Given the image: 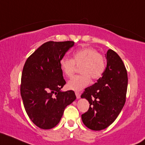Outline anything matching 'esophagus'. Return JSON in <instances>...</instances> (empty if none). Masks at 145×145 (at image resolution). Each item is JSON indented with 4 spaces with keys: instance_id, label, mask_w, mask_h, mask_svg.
<instances>
[{
    "instance_id": "obj_1",
    "label": "esophagus",
    "mask_w": 145,
    "mask_h": 145,
    "mask_svg": "<svg viewBox=\"0 0 145 145\" xmlns=\"http://www.w3.org/2000/svg\"><path fill=\"white\" fill-rule=\"evenodd\" d=\"M75 93H76V98H80V92L76 91Z\"/></svg>"
}]
</instances>
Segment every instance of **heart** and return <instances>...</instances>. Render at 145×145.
Listing matches in <instances>:
<instances>
[{"instance_id": "1", "label": "heart", "mask_w": 145, "mask_h": 145, "mask_svg": "<svg viewBox=\"0 0 145 145\" xmlns=\"http://www.w3.org/2000/svg\"><path fill=\"white\" fill-rule=\"evenodd\" d=\"M79 75L74 76L68 82L70 89L80 91L85 87L91 81L100 78L106 69V61L104 56L93 47H84L73 53L72 59L63 57L60 60V67L64 75L71 77L76 71V66L80 65Z\"/></svg>"}]
</instances>
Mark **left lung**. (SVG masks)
<instances>
[{
	"mask_svg": "<svg viewBox=\"0 0 145 145\" xmlns=\"http://www.w3.org/2000/svg\"><path fill=\"white\" fill-rule=\"evenodd\" d=\"M127 69L120 57L112 49L106 52V67L94 85L87 87L81 98L90 106L82 114L84 125L94 131L104 129L117 118L126 101Z\"/></svg>",
	"mask_w": 145,
	"mask_h": 145,
	"instance_id": "8db88e82",
	"label": "left lung"
}]
</instances>
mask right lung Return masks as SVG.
<instances>
[{
	"label": "right lung",
	"instance_id": "add662e5",
	"mask_svg": "<svg viewBox=\"0 0 145 145\" xmlns=\"http://www.w3.org/2000/svg\"><path fill=\"white\" fill-rule=\"evenodd\" d=\"M74 44V41H49L24 65L20 84L24 107L31 121L42 129L56 126L65 107L76 98L74 91H60L66 81L60 60Z\"/></svg>",
	"mask_w": 145,
	"mask_h": 145
}]
</instances>
